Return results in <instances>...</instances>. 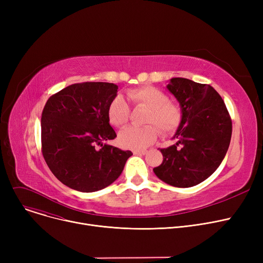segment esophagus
<instances>
[{
	"instance_id": "esophagus-1",
	"label": "esophagus",
	"mask_w": 263,
	"mask_h": 263,
	"mask_svg": "<svg viewBox=\"0 0 263 263\" xmlns=\"http://www.w3.org/2000/svg\"><path fill=\"white\" fill-rule=\"evenodd\" d=\"M133 154L137 155V156H144L147 154V151L146 150H134Z\"/></svg>"
}]
</instances>
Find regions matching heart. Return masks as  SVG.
Masks as SVG:
<instances>
[{
    "instance_id": "obj_1",
    "label": "heart",
    "mask_w": 263,
    "mask_h": 263,
    "mask_svg": "<svg viewBox=\"0 0 263 263\" xmlns=\"http://www.w3.org/2000/svg\"><path fill=\"white\" fill-rule=\"evenodd\" d=\"M127 97L134 107H145L144 127H129L118 135L119 144L132 150H142L150 146L160 132L164 136L174 134L183 120L182 109L170 101L168 96L153 86H142L127 91ZM109 122L117 128L126 126L130 119V107L120 95L115 96L107 106Z\"/></svg>"
}]
</instances>
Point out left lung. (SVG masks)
Segmentation results:
<instances>
[{
	"label": "left lung",
	"instance_id": "obj_1",
	"mask_svg": "<svg viewBox=\"0 0 263 263\" xmlns=\"http://www.w3.org/2000/svg\"><path fill=\"white\" fill-rule=\"evenodd\" d=\"M167 89L180 103L183 120L174 136L178 142L161 149L163 162L154 172L170 185L191 187L209 178L224 160L232 122L224 100L212 86L173 78Z\"/></svg>",
	"mask_w": 263,
	"mask_h": 263
}]
</instances>
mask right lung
Segmentation results:
<instances>
[{
  "mask_svg": "<svg viewBox=\"0 0 263 263\" xmlns=\"http://www.w3.org/2000/svg\"><path fill=\"white\" fill-rule=\"evenodd\" d=\"M117 89L113 83H76L48 99L41 114V151L50 171L68 187L89 193L108 186L133 155L103 145L116 137L107 106Z\"/></svg>",
  "mask_w": 263,
  "mask_h": 263,
  "instance_id": "add662e5",
  "label": "right lung"
}]
</instances>
